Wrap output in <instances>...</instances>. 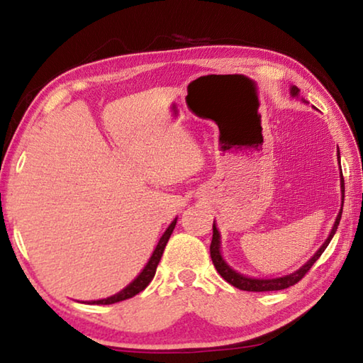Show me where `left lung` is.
<instances>
[{"instance_id": "left-lung-1", "label": "left lung", "mask_w": 363, "mask_h": 363, "mask_svg": "<svg viewBox=\"0 0 363 363\" xmlns=\"http://www.w3.org/2000/svg\"><path fill=\"white\" fill-rule=\"evenodd\" d=\"M290 93L293 97H296L299 94V89L296 86H291L290 88ZM341 192H342V201H341V210L337 213V218L333 224V229H331L330 235L325 243L322 245L320 248L317 250V253L311 257L309 261H307L303 267L298 269L296 272H293L290 275H285V277H277V279H251V277H245V275L238 274L233 270L230 266H227V262L223 259V255H220V235H219V230L216 229V224L213 223V240H211V247H210V253H211V259L214 267L219 272L220 277H223L225 281H229L230 285H233L238 290H243V291H277V290H285L288 286H293L294 284H298V281L304 277V275L309 272L311 267L314 266V262L318 259V257L322 256V253L325 251V248L328 247V243L331 238H333L335 232L337 229V225H340V220H341V214H342V203H344V177L341 173Z\"/></svg>"}]
</instances>
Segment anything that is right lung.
Wrapping results in <instances>:
<instances>
[{
    "mask_svg": "<svg viewBox=\"0 0 363 363\" xmlns=\"http://www.w3.org/2000/svg\"><path fill=\"white\" fill-rule=\"evenodd\" d=\"M176 220L177 218L173 220V223L169 224V227L167 230H164V233L162 235V238H160V242L157 245L155 251H153V255L150 256L149 262H147V266L143 269V272H140L136 279H134L130 285H128L126 288H123V290L120 293L113 294V296H110L107 299H99V301H91L93 304H113V303H120V301H125V299H130L133 296H136L138 293H140L144 290V288L150 284L153 275H155L157 272V266L160 259H162V255L164 251V247H167V243L169 240L171 233H173L174 227H176Z\"/></svg>",
    "mask_w": 363,
    "mask_h": 363,
    "instance_id": "add662e5",
    "label": "right lung"
}]
</instances>
